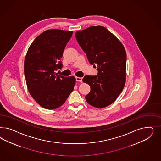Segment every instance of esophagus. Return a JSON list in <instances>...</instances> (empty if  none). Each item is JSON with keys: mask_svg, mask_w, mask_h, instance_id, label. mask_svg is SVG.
<instances>
[{"mask_svg": "<svg viewBox=\"0 0 161 161\" xmlns=\"http://www.w3.org/2000/svg\"><path fill=\"white\" fill-rule=\"evenodd\" d=\"M75 80H76V81H78V82H82V78H81V77H75Z\"/></svg>", "mask_w": 161, "mask_h": 161, "instance_id": "obj_1", "label": "esophagus"}]
</instances>
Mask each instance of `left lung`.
Returning a JSON list of instances; mask_svg holds the SVG:
<instances>
[{"mask_svg": "<svg viewBox=\"0 0 161 161\" xmlns=\"http://www.w3.org/2000/svg\"><path fill=\"white\" fill-rule=\"evenodd\" d=\"M75 38L90 64L97 66L98 71L97 75L83 78V82L91 88L86 100L93 107H107L117 99L125 84V48L114 35L102 26L77 31Z\"/></svg>", "mask_w": 161, "mask_h": 161, "instance_id": "obj_1", "label": "left lung"}]
</instances>
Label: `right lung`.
I'll use <instances>...</instances> for the list:
<instances>
[{"label":"right lung","instance_id":"add662e5","mask_svg":"<svg viewBox=\"0 0 161 161\" xmlns=\"http://www.w3.org/2000/svg\"><path fill=\"white\" fill-rule=\"evenodd\" d=\"M73 32L47 30L30 45L24 62V74L30 94L41 107L52 110L62 106L74 90L75 78L55 73L61 69L65 47Z\"/></svg>","mask_w":161,"mask_h":161}]
</instances>
